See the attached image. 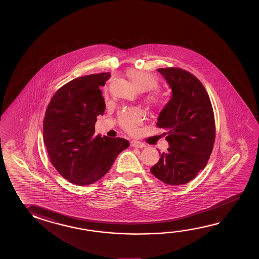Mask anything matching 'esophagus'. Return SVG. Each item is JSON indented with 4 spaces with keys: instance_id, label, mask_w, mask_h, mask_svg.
<instances>
[{
    "instance_id": "1",
    "label": "esophagus",
    "mask_w": 259,
    "mask_h": 259,
    "mask_svg": "<svg viewBox=\"0 0 259 259\" xmlns=\"http://www.w3.org/2000/svg\"><path fill=\"white\" fill-rule=\"evenodd\" d=\"M131 146L133 148H145L146 147V144L140 142V141H137V140H133L131 142Z\"/></svg>"
}]
</instances>
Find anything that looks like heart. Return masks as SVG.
<instances>
[{
    "mask_svg": "<svg viewBox=\"0 0 259 259\" xmlns=\"http://www.w3.org/2000/svg\"><path fill=\"white\" fill-rule=\"evenodd\" d=\"M127 74L135 87L142 92L157 90L158 88L157 77L148 72L140 70H130ZM147 100L151 105L158 107L163 103V96L159 91H154L148 96ZM144 115L142 111L137 108H130L121 111L118 117V121L124 131L134 134L137 131L138 127L142 123Z\"/></svg>",
    "mask_w": 259,
    "mask_h": 259,
    "instance_id": "obj_1",
    "label": "heart"
}]
</instances>
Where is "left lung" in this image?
Instances as JSON below:
<instances>
[{
    "instance_id": "left-lung-1",
    "label": "left lung",
    "mask_w": 259,
    "mask_h": 259,
    "mask_svg": "<svg viewBox=\"0 0 259 259\" xmlns=\"http://www.w3.org/2000/svg\"><path fill=\"white\" fill-rule=\"evenodd\" d=\"M158 71L172 90L157 122L166 130L169 148L150 171L164 184L185 185L206 167L210 157L216 137L214 111L209 96L194 74L178 67Z\"/></svg>"
}]
</instances>
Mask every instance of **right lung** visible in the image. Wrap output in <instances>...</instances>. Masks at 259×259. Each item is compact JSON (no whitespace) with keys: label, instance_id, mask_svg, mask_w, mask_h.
Wrapping results in <instances>:
<instances>
[{"label":"right lung","instance_id":"add662e5","mask_svg":"<svg viewBox=\"0 0 259 259\" xmlns=\"http://www.w3.org/2000/svg\"><path fill=\"white\" fill-rule=\"evenodd\" d=\"M110 76L107 72L74 78L55 92L45 112L43 138L50 160L74 185L101 179L130 145L123 138L94 137L97 116L105 111L100 89Z\"/></svg>","mask_w":259,"mask_h":259}]
</instances>
